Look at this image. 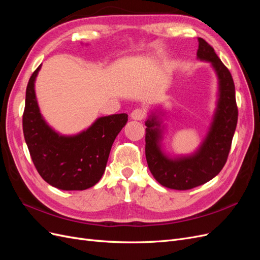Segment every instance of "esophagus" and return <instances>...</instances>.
Returning a JSON list of instances; mask_svg holds the SVG:
<instances>
[{
	"label": "esophagus",
	"instance_id": "34e87169",
	"mask_svg": "<svg viewBox=\"0 0 260 260\" xmlns=\"http://www.w3.org/2000/svg\"><path fill=\"white\" fill-rule=\"evenodd\" d=\"M130 116L133 120H143L146 116V113L142 108H137L131 113Z\"/></svg>",
	"mask_w": 260,
	"mask_h": 260
}]
</instances>
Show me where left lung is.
Here are the masks:
<instances>
[{
    "mask_svg": "<svg viewBox=\"0 0 260 260\" xmlns=\"http://www.w3.org/2000/svg\"><path fill=\"white\" fill-rule=\"evenodd\" d=\"M198 58L211 62L218 77L219 94L214 119L200 148L193 155L170 158L161 151L162 128L153 113L145 121V156L148 168L158 182L174 190H190L215 178L229 155L238 123V106L232 76L215 50L199 38Z\"/></svg>",
    "mask_w": 260,
    "mask_h": 260,
    "instance_id": "1",
    "label": "left lung"
}]
</instances>
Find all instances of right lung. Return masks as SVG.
<instances>
[{
	"instance_id": "add662e5",
	"label": "right lung",
	"mask_w": 260,
	"mask_h": 260,
	"mask_svg": "<svg viewBox=\"0 0 260 260\" xmlns=\"http://www.w3.org/2000/svg\"><path fill=\"white\" fill-rule=\"evenodd\" d=\"M41 65L31 75L22 115L23 137L39 175L54 187L82 191L103 176L109 152L118 133L128 121L127 114L100 117L76 136H60L45 122L39 108L35 81Z\"/></svg>"
}]
</instances>
